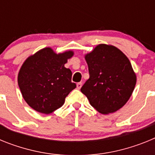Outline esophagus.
<instances>
[{
  "mask_svg": "<svg viewBox=\"0 0 155 155\" xmlns=\"http://www.w3.org/2000/svg\"><path fill=\"white\" fill-rule=\"evenodd\" d=\"M82 86V83L81 82H78V84H77V87H78V89H80L81 87Z\"/></svg>",
  "mask_w": 155,
  "mask_h": 155,
  "instance_id": "1",
  "label": "esophagus"
}]
</instances>
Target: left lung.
<instances>
[{"mask_svg": "<svg viewBox=\"0 0 155 155\" xmlns=\"http://www.w3.org/2000/svg\"><path fill=\"white\" fill-rule=\"evenodd\" d=\"M89 78L81 88L91 106L113 113L127 102L137 78L127 56L113 46L100 44L85 56Z\"/></svg>", "mask_w": 155, "mask_h": 155, "instance_id": "left-lung-1", "label": "left lung"}]
</instances>
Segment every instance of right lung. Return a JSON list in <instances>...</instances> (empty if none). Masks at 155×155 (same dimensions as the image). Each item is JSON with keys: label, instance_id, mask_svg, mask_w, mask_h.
<instances>
[{"label": "right lung", "instance_id": "add662e5", "mask_svg": "<svg viewBox=\"0 0 155 155\" xmlns=\"http://www.w3.org/2000/svg\"><path fill=\"white\" fill-rule=\"evenodd\" d=\"M72 51L57 54L44 48L25 61L18 76L21 94L30 107L44 114L61 108L65 98L76 87L72 72L64 64Z\"/></svg>", "mask_w": 155, "mask_h": 155}]
</instances>
